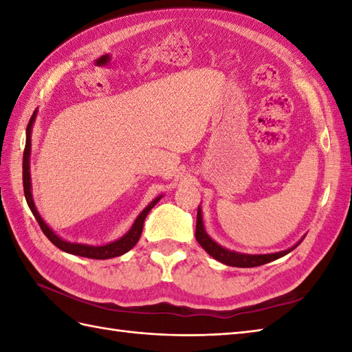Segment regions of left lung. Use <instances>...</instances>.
Masks as SVG:
<instances>
[{
    "label": "left lung",
    "mask_w": 352,
    "mask_h": 352,
    "mask_svg": "<svg viewBox=\"0 0 352 352\" xmlns=\"http://www.w3.org/2000/svg\"><path fill=\"white\" fill-rule=\"evenodd\" d=\"M195 237L198 243L203 246L208 256H212L214 260L221 261V263L227 266H234V267H254V266H261L269 261H274L283 256H286L290 251H294L298 245L302 242H296L292 248H287L280 252H271V254H243V252H236L223 248L219 243H216L213 239L207 234L203 222V212H201V206H198V213H197V231Z\"/></svg>",
    "instance_id": "8db88e82"
}]
</instances>
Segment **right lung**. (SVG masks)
<instances>
[{
	"mask_svg": "<svg viewBox=\"0 0 352 352\" xmlns=\"http://www.w3.org/2000/svg\"><path fill=\"white\" fill-rule=\"evenodd\" d=\"M37 116V109L34 110L33 116L30 118V122L27 125V139H25V149H24V159H22V183H24V193H25V199L27 204L32 210L33 216L36 218L37 223H39L43 234L47 236L50 241L54 243L58 250H62L68 254H74V256H80V257H87V258H95V260H106V258H113V257H119L122 254L129 252L134 245L138 243L139 237L142 234V230H144V222L146 214L149 213V210L159 203L163 195H159L157 198H154L151 203H149L144 210L139 213V216L136 218V221L133 222L131 228L126 231V233L119 237L118 241L109 242L106 245H100V246H94V245H87V243H76V242H68L62 239L60 236H57L54 231H52L47 222L42 219V216L37 212V208L34 206L33 201V195H32V175H30V155H32V130H33V124L34 119Z\"/></svg>",
	"mask_w": 352,
	"mask_h": 352,
	"instance_id": "add662e5",
	"label": "right lung"
}]
</instances>
